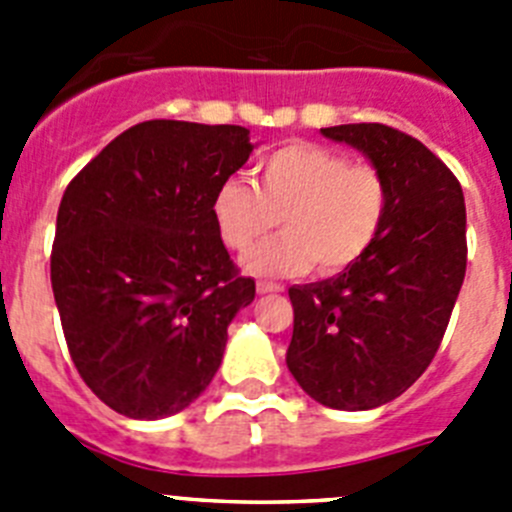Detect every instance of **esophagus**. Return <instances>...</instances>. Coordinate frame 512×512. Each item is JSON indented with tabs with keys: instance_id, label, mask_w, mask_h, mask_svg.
<instances>
[{
	"instance_id": "34e87169",
	"label": "esophagus",
	"mask_w": 512,
	"mask_h": 512,
	"mask_svg": "<svg viewBox=\"0 0 512 512\" xmlns=\"http://www.w3.org/2000/svg\"><path fill=\"white\" fill-rule=\"evenodd\" d=\"M256 292H259V295H274V292H284V287L274 282H259L256 284Z\"/></svg>"
}]
</instances>
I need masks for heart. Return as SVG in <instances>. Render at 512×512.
Instances as JSON below:
<instances>
[{
    "label": "heart",
    "instance_id": "obj_1",
    "mask_svg": "<svg viewBox=\"0 0 512 512\" xmlns=\"http://www.w3.org/2000/svg\"><path fill=\"white\" fill-rule=\"evenodd\" d=\"M390 207V189L372 164L315 143H289L256 164V182L230 176L212 194L220 241L251 251L274 225L284 233L259 246L246 269L259 277H292L318 266L323 274L354 266L374 246Z\"/></svg>",
    "mask_w": 512,
    "mask_h": 512
}]
</instances>
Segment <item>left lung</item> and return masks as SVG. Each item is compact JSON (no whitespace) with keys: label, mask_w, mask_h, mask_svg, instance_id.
<instances>
[{"label":"left lung","mask_w":512,"mask_h":512,"mask_svg":"<svg viewBox=\"0 0 512 512\" xmlns=\"http://www.w3.org/2000/svg\"><path fill=\"white\" fill-rule=\"evenodd\" d=\"M320 133L382 171L390 207L364 259L289 287L287 366L325 408L372 410L408 390L441 346L467 271V207L459 179L413 135L379 122Z\"/></svg>","instance_id":"obj_1"}]
</instances>
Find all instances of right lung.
<instances>
[{
	"label": "right lung",
	"mask_w": 512,
	"mask_h": 512,
	"mask_svg": "<svg viewBox=\"0 0 512 512\" xmlns=\"http://www.w3.org/2000/svg\"><path fill=\"white\" fill-rule=\"evenodd\" d=\"M251 151L241 125L148 120L63 192L53 297L71 361L115 413L166 418L215 377L256 284L230 261L210 205Z\"/></svg>",
	"instance_id": "obj_1"
}]
</instances>
